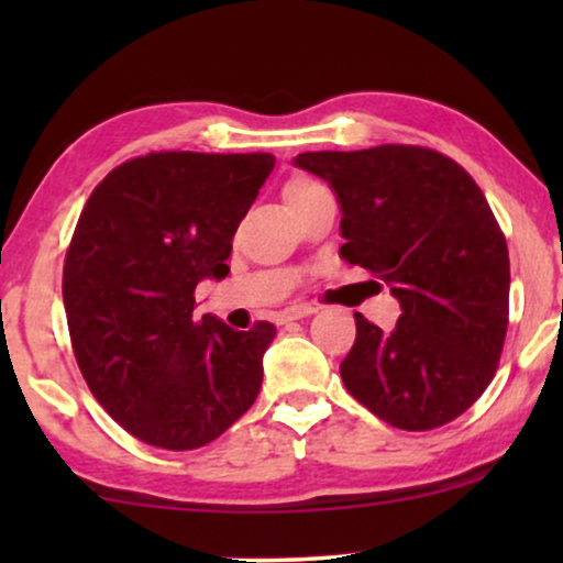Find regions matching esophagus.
<instances>
[{
	"mask_svg": "<svg viewBox=\"0 0 563 563\" xmlns=\"http://www.w3.org/2000/svg\"><path fill=\"white\" fill-rule=\"evenodd\" d=\"M314 312L312 305H289L287 310H282L276 314V325H287L291 320H302V318H310Z\"/></svg>",
	"mask_w": 563,
	"mask_h": 563,
	"instance_id": "1",
	"label": "esophagus"
}]
</instances>
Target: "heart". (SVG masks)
<instances>
[{
    "label": "heart",
    "instance_id": "1",
    "mask_svg": "<svg viewBox=\"0 0 563 563\" xmlns=\"http://www.w3.org/2000/svg\"><path fill=\"white\" fill-rule=\"evenodd\" d=\"M325 187H320L318 181L312 179H305V176H297V179H291L287 187H284V202H287V207L297 205V202H305L307 197L318 195V191H322Z\"/></svg>",
    "mask_w": 563,
    "mask_h": 563
}]
</instances>
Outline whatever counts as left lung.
<instances>
[{"instance_id":"left-lung-1","label":"left lung","mask_w":563,"mask_h":563,"mask_svg":"<svg viewBox=\"0 0 563 563\" xmlns=\"http://www.w3.org/2000/svg\"><path fill=\"white\" fill-rule=\"evenodd\" d=\"M341 205V256L387 282L402 307L391 330L356 312L341 364L345 389L402 430L466 412L497 372L507 333L510 258L476 181L418 145L299 153Z\"/></svg>"}]
</instances>
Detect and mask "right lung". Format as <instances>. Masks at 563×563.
Here are the masks:
<instances>
[{"label":"right lung","mask_w":563,"mask_h":563,"mask_svg":"<svg viewBox=\"0 0 563 563\" xmlns=\"http://www.w3.org/2000/svg\"><path fill=\"white\" fill-rule=\"evenodd\" d=\"M272 168V153H148L84 205L64 264L74 356L97 402L143 443L199 449L256 402L276 328L199 320L195 289L228 276Z\"/></svg>","instance_id":"1"}]
</instances>
